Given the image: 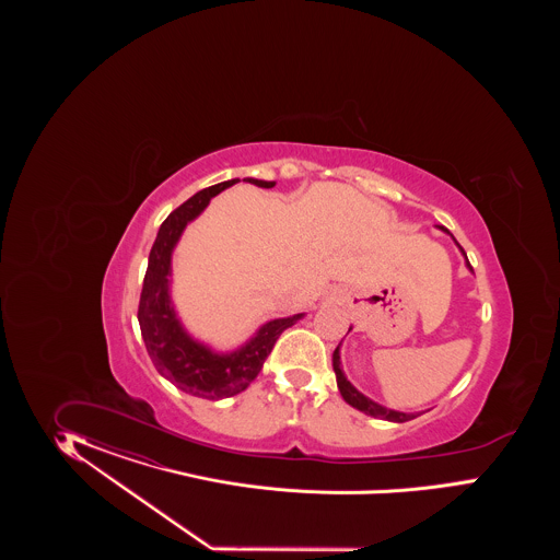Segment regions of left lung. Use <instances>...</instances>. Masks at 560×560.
<instances>
[{
	"instance_id": "left-lung-1",
	"label": "left lung",
	"mask_w": 560,
	"mask_h": 560,
	"mask_svg": "<svg viewBox=\"0 0 560 560\" xmlns=\"http://www.w3.org/2000/svg\"><path fill=\"white\" fill-rule=\"evenodd\" d=\"M440 230L441 232H445V234H450V232H447L445 228H441V225ZM450 236H452V234H450ZM454 242H456L459 253L466 258V267L472 271V267H470V262H468V256L464 253V248L459 246L456 237H454ZM349 330H351V328H349ZM332 370L337 373V386H339L340 396L345 398L347 405H351V407L357 408V410H361V412H365V415H370V417H375V419L392 421V423H405V421H410V419H415V417L421 415V412H400V410H392V408L382 407V405L373 402L372 398H368L365 394H361V392L357 390L355 386L347 380V375L342 372V365H340V345L335 349V353H332Z\"/></svg>"
}]
</instances>
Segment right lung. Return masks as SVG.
Instances as JSON below:
<instances>
[{"mask_svg": "<svg viewBox=\"0 0 560 560\" xmlns=\"http://www.w3.org/2000/svg\"><path fill=\"white\" fill-rule=\"evenodd\" d=\"M244 180L255 187H275V180ZM236 183L240 180L232 178L195 192L160 225L148 260V271L137 310L141 337L155 370L176 388L205 400H221L246 390L262 370V363L271 353L281 332L305 316L293 314L288 318L269 320L256 330L253 339L225 353L195 339L185 328V324L180 323L170 295L172 253L188 223L203 213L205 207L215 195L234 187Z\"/></svg>", "mask_w": 560, "mask_h": 560, "instance_id": "add662e5", "label": "right lung"}]
</instances>
